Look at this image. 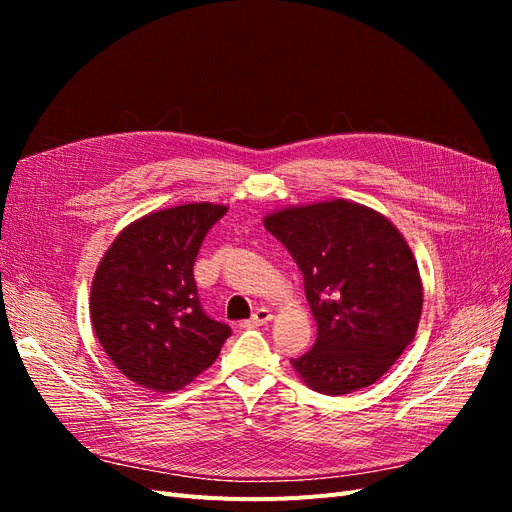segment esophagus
Here are the masks:
<instances>
[{
  "label": "esophagus",
  "mask_w": 512,
  "mask_h": 512,
  "mask_svg": "<svg viewBox=\"0 0 512 512\" xmlns=\"http://www.w3.org/2000/svg\"><path fill=\"white\" fill-rule=\"evenodd\" d=\"M271 318H273V314L269 312L267 307H258L256 312L252 314V318L245 320L243 324H245V327H260V324H267Z\"/></svg>",
  "instance_id": "esophagus-1"
}]
</instances>
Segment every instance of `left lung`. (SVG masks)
Wrapping results in <instances>:
<instances>
[{
  "mask_svg": "<svg viewBox=\"0 0 512 512\" xmlns=\"http://www.w3.org/2000/svg\"><path fill=\"white\" fill-rule=\"evenodd\" d=\"M303 273L318 335L292 359L324 395L374 384L416 335L423 284L412 250L380 213L348 200L290 207L265 218Z\"/></svg>",
  "mask_w": 512,
  "mask_h": 512,
  "instance_id": "1",
  "label": "left lung"
}]
</instances>
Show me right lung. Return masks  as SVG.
Masks as SVG:
<instances>
[{"mask_svg": "<svg viewBox=\"0 0 512 512\" xmlns=\"http://www.w3.org/2000/svg\"><path fill=\"white\" fill-rule=\"evenodd\" d=\"M226 211L194 203L149 213L121 232L98 265L91 324L132 382L179 391L218 359L232 331L200 305L194 262Z\"/></svg>", "mask_w": 512, "mask_h": 512, "instance_id": "right-lung-1", "label": "right lung"}]
</instances>
